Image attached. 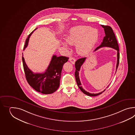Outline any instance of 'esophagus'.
<instances>
[{"mask_svg":"<svg viewBox=\"0 0 135 135\" xmlns=\"http://www.w3.org/2000/svg\"><path fill=\"white\" fill-rule=\"evenodd\" d=\"M69 61L73 64H74L75 62H76V59H75L73 57H70L69 58Z\"/></svg>","mask_w":135,"mask_h":135,"instance_id":"34e87169","label":"esophagus"}]
</instances>
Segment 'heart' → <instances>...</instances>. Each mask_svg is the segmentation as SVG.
Returning <instances> with one entry per match:
<instances>
[{
	"instance_id": "heart-1",
	"label": "heart",
	"mask_w": 135,
	"mask_h": 135,
	"mask_svg": "<svg viewBox=\"0 0 135 135\" xmlns=\"http://www.w3.org/2000/svg\"><path fill=\"white\" fill-rule=\"evenodd\" d=\"M98 34L97 30L88 26L75 27L69 32L67 42L72 45H76V51L80 55H86L91 51L97 41ZM64 46L68 47L66 42Z\"/></svg>"
}]
</instances>
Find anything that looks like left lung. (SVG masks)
<instances>
[{
  "mask_svg": "<svg viewBox=\"0 0 135 135\" xmlns=\"http://www.w3.org/2000/svg\"><path fill=\"white\" fill-rule=\"evenodd\" d=\"M101 26H102V27L104 29V31H105L106 36L104 37L103 41L102 42L101 44L95 49V51L97 50L98 49H99L102 47H110V48L116 50L117 51V64H116V70L115 72H116L118 67L119 66V59H120V54H119V45L118 44L115 35L113 32L112 28L110 26H104V25H101ZM86 58V57H84L79 59L75 62V68H76V71L75 72V75L76 82H77L78 86L79 87V88L84 94L90 96V97L97 96L98 95L101 94L103 92L105 91V90H104L103 91L99 93L98 94H91V93H90L89 92L86 91L83 88V87L81 86V84L80 83V78H79V71L80 70V67L84 63V62H85ZM108 87H109V86Z\"/></svg>",
  "mask_w": 135,
  "mask_h": 135,
  "instance_id": "obj_1",
  "label": "left lung"
}]
</instances>
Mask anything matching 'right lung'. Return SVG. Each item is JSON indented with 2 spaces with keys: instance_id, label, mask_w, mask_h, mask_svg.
Wrapping results in <instances>:
<instances>
[{
  "instance_id": "1",
  "label": "right lung",
  "mask_w": 135,
  "mask_h": 135,
  "mask_svg": "<svg viewBox=\"0 0 135 135\" xmlns=\"http://www.w3.org/2000/svg\"><path fill=\"white\" fill-rule=\"evenodd\" d=\"M34 31L29 35L26 38L23 50L28 45L29 37ZM69 58L66 56L58 57L54 55L45 71L42 73H34L27 66L25 59L22 56L23 69L27 81L37 92L44 94H51L54 93L59 87L63 66L69 60Z\"/></svg>"
}]
</instances>
